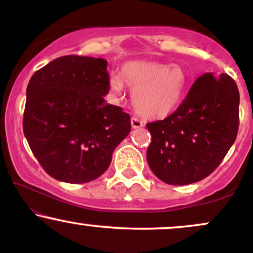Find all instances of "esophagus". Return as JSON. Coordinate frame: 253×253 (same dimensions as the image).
<instances>
[{
	"label": "esophagus",
	"instance_id": "obj_1",
	"mask_svg": "<svg viewBox=\"0 0 253 253\" xmlns=\"http://www.w3.org/2000/svg\"><path fill=\"white\" fill-rule=\"evenodd\" d=\"M130 124H132L133 128H140V127L144 126L143 121L139 120V119L135 117H132V119H130Z\"/></svg>",
	"mask_w": 253,
	"mask_h": 253
}]
</instances>
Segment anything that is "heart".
<instances>
[{"label":"heart","mask_w":253,"mask_h":253,"mask_svg":"<svg viewBox=\"0 0 253 253\" xmlns=\"http://www.w3.org/2000/svg\"><path fill=\"white\" fill-rule=\"evenodd\" d=\"M125 84L133 91V106L141 117L163 119L171 114L181 102L187 78L179 65L150 60H134L123 66L121 75L109 76V89L121 96Z\"/></svg>","instance_id":"obj_1"}]
</instances>
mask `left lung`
<instances>
[{"label": "left lung", "instance_id": "1", "mask_svg": "<svg viewBox=\"0 0 253 253\" xmlns=\"http://www.w3.org/2000/svg\"><path fill=\"white\" fill-rule=\"evenodd\" d=\"M152 140L147 163L161 181L185 185L219 167L239 128V90L228 75L211 72L195 81L172 114L146 124Z\"/></svg>", "mask_w": 253, "mask_h": 253}]
</instances>
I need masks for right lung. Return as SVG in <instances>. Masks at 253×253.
Instances as JSON below:
<instances>
[{
	"label": "right lung",
	"mask_w": 253,
	"mask_h": 253,
	"mask_svg": "<svg viewBox=\"0 0 253 253\" xmlns=\"http://www.w3.org/2000/svg\"><path fill=\"white\" fill-rule=\"evenodd\" d=\"M24 133L42 169L81 184L108 169L113 151L130 132L129 114L104 102L102 58L63 56L34 72L27 85Z\"/></svg>",
	"instance_id": "right-lung-1"
}]
</instances>
